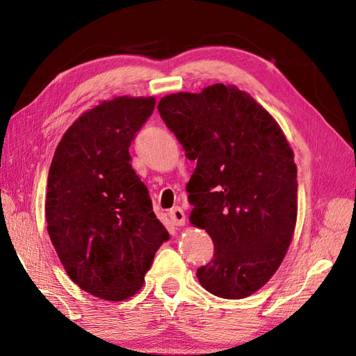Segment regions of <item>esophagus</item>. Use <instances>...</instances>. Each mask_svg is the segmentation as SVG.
Returning <instances> with one entry per match:
<instances>
[{"mask_svg": "<svg viewBox=\"0 0 356 356\" xmlns=\"http://www.w3.org/2000/svg\"><path fill=\"white\" fill-rule=\"evenodd\" d=\"M170 218H171V222L176 225V226H184L185 225V213H184V209L182 208H179V207H174L171 211H170Z\"/></svg>", "mask_w": 356, "mask_h": 356, "instance_id": "34e87169", "label": "esophagus"}]
</instances>
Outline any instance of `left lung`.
I'll return each mask as SVG.
<instances>
[{"label":"left lung","instance_id":"8db88e82","mask_svg":"<svg viewBox=\"0 0 356 356\" xmlns=\"http://www.w3.org/2000/svg\"><path fill=\"white\" fill-rule=\"evenodd\" d=\"M157 110L197 161L190 222L214 241L197 269L216 297L240 300L266 284L284 260L297 225V165L277 120L236 86L163 96Z\"/></svg>","mask_w":356,"mask_h":356}]
</instances>
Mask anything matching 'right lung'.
<instances>
[{
	"label": "right lung",
	"mask_w": 356,
	"mask_h": 356,
	"mask_svg": "<svg viewBox=\"0 0 356 356\" xmlns=\"http://www.w3.org/2000/svg\"><path fill=\"white\" fill-rule=\"evenodd\" d=\"M154 104V96H118L84 111L49 170L51 243L72 282L107 301L140 291L157 249L170 240L128 151Z\"/></svg>",
	"instance_id": "right-lung-1"
}]
</instances>
